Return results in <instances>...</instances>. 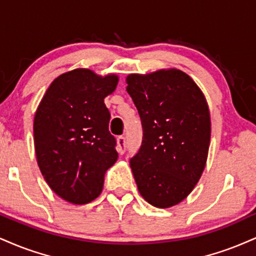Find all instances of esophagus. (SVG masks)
<instances>
[{"instance_id":"esophagus-1","label":"esophagus","mask_w":256,"mask_h":256,"mask_svg":"<svg viewBox=\"0 0 256 256\" xmlns=\"http://www.w3.org/2000/svg\"><path fill=\"white\" fill-rule=\"evenodd\" d=\"M116 150H118L119 154H124L126 150V138L124 136H119L116 138Z\"/></svg>"}]
</instances>
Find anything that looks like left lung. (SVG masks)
I'll return each instance as SVG.
<instances>
[{"label":"left lung","instance_id":"1","mask_svg":"<svg viewBox=\"0 0 256 256\" xmlns=\"http://www.w3.org/2000/svg\"><path fill=\"white\" fill-rule=\"evenodd\" d=\"M140 113L143 140L130 166L140 196L155 208L178 204L204 172L211 137L206 98L178 69L126 78Z\"/></svg>","mask_w":256,"mask_h":256}]
</instances>
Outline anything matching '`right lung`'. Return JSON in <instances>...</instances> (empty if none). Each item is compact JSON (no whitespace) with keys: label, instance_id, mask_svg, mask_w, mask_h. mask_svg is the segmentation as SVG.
I'll list each match as a JSON object with an SVG mask.
<instances>
[{"label":"right lung","instance_id":"add662e5","mask_svg":"<svg viewBox=\"0 0 256 256\" xmlns=\"http://www.w3.org/2000/svg\"><path fill=\"white\" fill-rule=\"evenodd\" d=\"M118 80L89 69L72 70L51 83L36 112L33 132L40 172L51 190L72 204L98 198L104 173L118 158L104 102Z\"/></svg>","mask_w":256,"mask_h":256}]
</instances>
